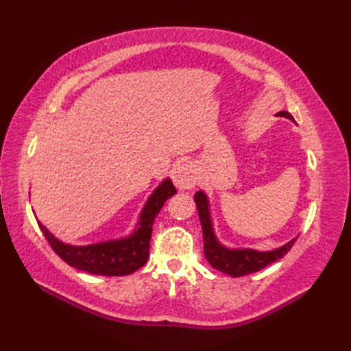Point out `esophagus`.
Segmentation results:
<instances>
[{
    "mask_svg": "<svg viewBox=\"0 0 351 351\" xmlns=\"http://www.w3.org/2000/svg\"><path fill=\"white\" fill-rule=\"evenodd\" d=\"M173 182L176 187L189 190L197 184V171L191 162H181L180 166L175 167L173 171Z\"/></svg>",
    "mask_w": 351,
    "mask_h": 351,
    "instance_id": "34e87169",
    "label": "esophagus"
}]
</instances>
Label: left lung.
Returning <instances> with one entry per match:
<instances>
[{
	"mask_svg": "<svg viewBox=\"0 0 351 351\" xmlns=\"http://www.w3.org/2000/svg\"><path fill=\"white\" fill-rule=\"evenodd\" d=\"M278 116L288 117L294 121L288 111H280ZM200 225L204 230V250L205 256L215 270L226 273L232 278H241V276L250 274L263 270L267 265H270L274 261L283 258L293 247L297 238H293L289 243L282 245L280 249L273 252H256V250H229L220 245L215 240L211 229L210 214H208V200L202 191H197L195 195Z\"/></svg>",
	"mask_w": 351,
	"mask_h": 351,
	"instance_id": "left-lung-1",
	"label": "left lung"
}]
</instances>
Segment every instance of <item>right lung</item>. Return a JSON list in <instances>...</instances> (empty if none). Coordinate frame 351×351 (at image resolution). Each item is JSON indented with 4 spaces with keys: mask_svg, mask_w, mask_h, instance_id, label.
<instances>
[{
    "mask_svg": "<svg viewBox=\"0 0 351 351\" xmlns=\"http://www.w3.org/2000/svg\"><path fill=\"white\" fill-rule=\"evenodd\" d=\"M176 193L175 185L169 180L164 181L154 195L149 197L141 214L140 228L136 234L121 241H108L93 245H69L58 241L52 237L48 229L39 221V228L43 232L51 249L60 256L66 264L81 271H87L98 276H126L131 274L147 263L149 249H151V235L154 220L164 202Z\"/></svg>",
    "mask_w": 351,
    "mask_h": 351,
    "instance_id": "1",
    "label": "right lung"
}]
</instances>
